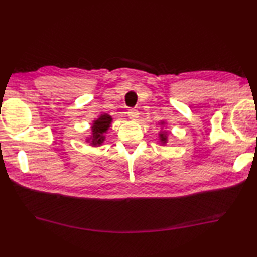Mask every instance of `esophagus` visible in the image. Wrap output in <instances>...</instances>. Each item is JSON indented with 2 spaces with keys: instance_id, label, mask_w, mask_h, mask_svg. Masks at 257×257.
I'll return each mask as SVG.
<instances>
[{
  "instance_id": "obj_1",
  "label": "esophagus",
  "mask_w": 257,
  "mask_h": 257,
  "mask_svg": "<svg viewBox=\"0 0 257 257\" xmlns=\"http://www.w3.org/2000/svg\"><path fill=\"white\" fill-rule=\"evenodd\" d=\"M128 116L132 120H137V118L139 117V111L136 110V109H129Z\"/></svg>"
}]
</instances>
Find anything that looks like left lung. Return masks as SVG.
<instances>
[{"mask_svg":"<svg viewBox=\"0 0 257 257\" xmlns=\"http://www.w3.org/2000/svg\"><path fill=\"white\" fill-rule=\"evenodd\" d=\"M161 140L165 143L166 142V135L165 133H161Z\"/></svg>","mask_w":257,"mask_h":257,"instance_id":"left-lung-1","label":"left lung"}]
</instances>
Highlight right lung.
I'll use <instances>...</instances> for the list:
<instances>
[{"label": "right lung", "instance_id": "add662e5", "mask_svg": "<svg viewBox=\"0 0 257 257\" xmlns=\"http://www.w3.org/2000/svg\"><path fill=\"white\" fill-rule=\"evenodd\" d=\"M112 120L110 115L108 114H103L98 117L94 121V124L92 126V144L93 145H99L102 144L104 141V133L107 131V129L110 126V122Z\"/></svg>", "mask_w": 257, "mask_h": 257}]
</instances>
